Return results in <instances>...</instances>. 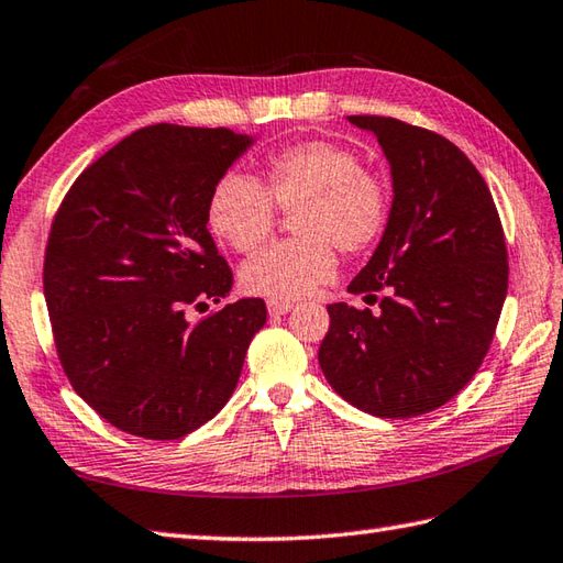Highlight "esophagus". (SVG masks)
Masks as SVG:
<instances>
[{"label": "esophagus", "instance_id": "34e87169", "mask_svg": "<svg viewBox=\"0 0 563 563\" xmlns=\"http://www.w3.org/2000/svg\"><path fill=\"white\" fill-rule=\"evenodd\" d=\"M268 312L271 314H288L292 310V302H283V300H268Z\"/></svg>", "mask_w": 563, "mask_h": 563}]
</instances>
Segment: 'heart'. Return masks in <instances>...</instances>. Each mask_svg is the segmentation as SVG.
Here are the masks:
<instances>
[{
	"label": "heart",
	"mask_w": 563,
	"mask_h": 563,
	"mask_svg": "<svg viewBox=\"0 0 563 563\" xmlns=\"http://www.w3.org/2000/svg\"><path fill=\"white\" fill-rule=\"evenodd\" d=\"M266 180L227 173L209 195L214 234L241 253L266 241L278 212H295V241L258 251L241 266V288L268 300H300L334 278L339 251L356 256L383 236L393 190L383 173L363 168L358 153L339 141H302L266 161Z\"/></svg>",
	"instance_id": "obj_1"
}]
</instances>
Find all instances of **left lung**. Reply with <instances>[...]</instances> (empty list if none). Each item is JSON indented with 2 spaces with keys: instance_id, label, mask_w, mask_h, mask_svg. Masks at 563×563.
<instances>
[{
  "instance_id": "8db88e82",
  "label": "left lung",
  "mask_w": 563,
  "mask_h": 563,
  "mask_svg": "<svg viewBox=\"0 0 563 563\" xmlns=\"http://www.w3.org/2000/svg\"><path fill=\"white\" fill-rule=\"evenodd\" d=\"M378 139L393 212L349 292L334 302L319 366L358 410L405 420L476 376L508 295V249L486 180L449 139L390 117H346Z\"/></svg>"
}]
</instances>
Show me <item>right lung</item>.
<instances>
[{
    "label": "right lung",
    "instance_id": "add662e5",
    "mask_svg": "<svg viewBox=\"0 0 563 563\" xmlns=\"http://www.w3.org/2000/svg\"><path fill=\"white\" fill-rule=\"evenodd\" d=\"M256 136L153 124L97 158L53 219L43 295L75 393L109 424L180 439L234 393L266 302H222L234 275L207 229L214 185Z\"/></svg>",
    "mask_w": 563,
    "mask_h": 563
}]
</instances>
